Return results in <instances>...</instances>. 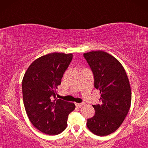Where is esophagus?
I'll use <instances>...</instances> for the list:
<instances>
[{
    "label": "esophagus",
    "mask_w": 148,
    "mask_h": 148,
    "mask_svg": "<svg viewBox=\"0 0 148 148\" xmlns=\"http://www.w3.org/2000/svg\"><path fill=\"white\" fill-rule=\"evenodd\" d=\"M84 103H75V106L77 107H79V108L81 106H84Z\"/></svg>",
    "instance_id": "1"
}]
</instances>
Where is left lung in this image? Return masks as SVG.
I'll return each instance as SVG.
<instances>
[{
	"instance_id": "1",
	"label": "left lung",
	"mask_w": 148,
	"mask_h": 148,
	"mask_svg": "<svg viewBox=\"0 0 148 148\" xmlns=\"http://www.w3.org/2000/svg\"><path fill=\"white\" fill-rule=\"evenodd\" d=\"M94 76V87L100 90L101 104L93 105L95 114L88 119L89 130L98 136L114 132L130 108L131 90L122 64L116 58L97 50L84 54Z\"/></svg>"
}]
</instances>
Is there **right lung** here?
Instances as JSON below:
<instances>
[{
  "instance_id": "right-lung-1",
  "label": "right lung",
  "mask_w": 148,
  "mask_h": 148,
  "mask_svg": "<svg viewBox=\"0 0 148 148\" xmlns=\"http://www.w3.org/2000/svg\"><path fill=\"white\" fill-rule=\"evenodd\" d=\"M72 58L71 53L47 54L32 62L23 76L26 113L32 125L45 134L62 132L67 126L69 114L75 108L74 103L56 98V90Z\"/></svg>"
}]
</instances>
